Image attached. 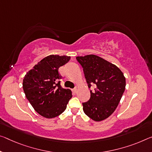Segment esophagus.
<instances>
[{"instance_id":"esophagus-1","label":"esophagus","mask_w":152,"mask_h":152,"mask_svg":"<svg viewBox=\"0 0 152 152\" xmlns=\"http://www.w3.org/2000/svg\"><path fill=\"white\" fill-rule=\"evenodd\" d=\"M72 91H73L74 93H76V92H77V88H76V87H75V88H74L72 89Z\"/></svg>"}]
</instances>
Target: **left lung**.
Returning <instances> with one entry per match:
<instances>
[{
	"label": "left lung",
	"instance_id": "obj_1",
	"mask_svg": "<svg viewBox=\"0 0 152 152\" xmlns=\"http://www.w3.org/2000/svg\"><path fill=\"white\" fill-rule=\"evenodd\" d=\"M83 68L91 97L83 103L86 115L95 121H102L112 114L118 105L126 86V78L116 66L95 55L76 57Z\"/></svg>",
	"mask_w": 152,
	"mask_h": 152
}]
</instances>
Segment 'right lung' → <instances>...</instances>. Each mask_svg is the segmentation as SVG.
<instances>
[{
  "label": "right lung",
  "mask_w": 152,
  "mask_h": 152,
  "mask_svg": "<svg viewBox=\"0 0 152 152\" xmlns=\"http://www.w3.org/2000/svg\"><path fill=\"white\" fill-rule=\"evenodd\" d=\"M70 57L51 55L45 57L25 75L23 89L26 98L36 112L47 118L58 116L66 109L72 97L69 89H64L59 81V67Z\"/></svg>",
  "instance_id": "1"
}]
</instances>
